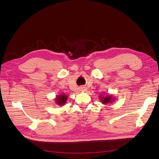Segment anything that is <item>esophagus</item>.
<instances>
[{"mask_svg": "<svg viewBox=\"0 0 159 159\" xmlns=\"http://www.w3.org/2000/svg\"><path fill=\"white\" fill-rule=\"evenodd\" d=\"M79 91H85L86 89H85L84 87H80V88H79Z\"/></svg>", "mask_w": 159, "mask_h": 159, "instance_id": "1", "label": "esophagus"}]
</instances>
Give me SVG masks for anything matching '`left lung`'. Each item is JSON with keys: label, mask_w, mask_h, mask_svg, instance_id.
<instances>
[{"label": "left lung", "mask_w": 159, "mask_h": 159, "mask_svg": "<svg viewBox=\"0 0 159 159\" xmlns=\"http://www.w3.org/2000/svg\"><path fill=\"white\" fill-rule=\"evenodd\" d=\"M99 99L101 101L102 104L104 105H107L109 104V103H112L113 102L115 101V98L112 95H106L105 96L100 95L99 97Z\"/></svg>", "instance_id": "left-lung-1"}]
</instances>
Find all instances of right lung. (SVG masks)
<instances>
[{"label": "right lung", "mask_w": 159, "mask_h": 159, "mask_svg": "<svg viewBox=\"0 0 159 159\" xmlns=\"http://www.w3.org/2000/svg\"><path fill=\"white\" fill-rule=\"evenodd\" d=\"M68 96L65 94V93H62L60 95H58L56 96V98L54 99L55 102H56V104L59 105V106H64L67 100Z\"/></svg>", "instance_id": "add662e5"}]
</instances>
